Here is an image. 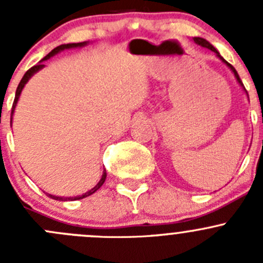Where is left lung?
I'll return each instance as SVG.
<instances>
[{
	"mask_svg": "<svg viewBox=\"0 0 263 263\" xmlns=\"http://www.w3.org/2000/svg\"><path fill=\"white\" fill-rule=\"evenodd\" d=\"M193 42H195L196 44H198V46H201V47H203V48H208V49H210V50H213V52L215 53V54H216V57L217 58H220V60L222 61V62L225 63V65L228 66V67L230 68V71H232L233 73H234V76H235V79H237V81H238V84L240 85V86H242V89L245 90L246 91V94H247V90H246V87L243 86V82H242V80H240V78H239V75H238V72H237V70H235L234 67H233L232 65H230L229 62H227V61L224 60V58L221 57V55H220V53L217 52V49L215 48V47L213 46V44H210L209 43L208 41H206V39H203V38H200V36H195V38H193ZM247 97H248V94H247ZM249 100V99H248Z\"/></svg>",
	"mask_w": 263,
	"mask_h": 263,
	"instance_id": "left-lung-1",
	"label": "left lung"
}]
</instances>
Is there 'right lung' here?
I'll use <instances>...</instances> for the list:
<instances>
[{
    "instance_id": "1",
    "label": "right lung",
    "mask_w": 263,
    "mask_h": 263,
    "mask_svg": "<svg viewBox=\"0 0 263 263\" xmlns=\"http://www.w3.org/2000/svg\"><path fill=\"white\" fill-rule=\"evenodd\" d=\"M87 44H89V42H81V43L61 44V46L55 47V48L53 49L52 52H49L48 54H47L46 57H44L43 60H42L41 62L38 63V65H36V66H33V67H31L30 70L26 71L25 75L23 76V79H21L20 84H18V86H17V89H16V95H15V100H14V104H12V110H11V121H12V116H14V112H15V108H16V104H17V102H18V98H20V94H21V91H23L24 86H25L26 82H28L29 80H30V79L33 78V76L35 75L36 72H38V71H41L42 68L46 67V65H44V63H43L44 61L49 60L50 57H53V55H55V54H57V53L62 52V50H65V49L80 48V47H85V46H87ZM105 178H107V172H105V169H104V171H103V174H102V178H100V181L97 183V185H95V187H92L91 190H90V191H87V192H85L84 195L76 196V197H58V196L49 195V193H47V195H48V197L53 198V200H57V201H76V200H81V198H85V197H87V196L92 195V193H94V192H97V191L99 190L100 187H102L103 183L105 182Z\"/></svg>"
}]
</instances>
